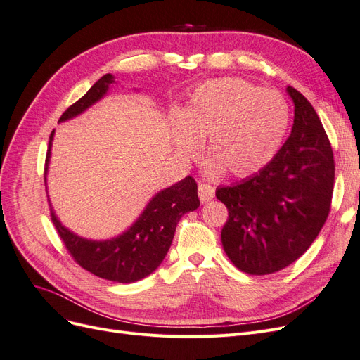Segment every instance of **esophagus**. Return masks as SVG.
Returning a JSON list of instances; mask_svg holds the SVG:
<instances>
[{"label":"esophagus","instance_id":"34e87169","mask_svg":"<svg viewBox=\"0 0 360 360\" xmlns=\"http://www.w3.org/2000/svg\"><path fill=\"white\" fill-rule=\"evenodd\" d=\"M198 197L201 202H209L214 198V188L207 183L198 184Z\"/></svg>","mask_w":360,"mask_h":360}]
</instances>
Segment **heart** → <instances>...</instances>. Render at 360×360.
<instances>
[{
    "instance_id": "heart-1",
    "label": "heart",
    "mask_w": 360,
    "mask_h": 360,
    "mask_svg": "<svg viewBox=\"0 0 360 360\" xmlns=\"http://www.w3.org/2000/svg\"><path fill=\"white\" fill-rule=\"evenodd\" d=\"M171 122L177 155L195 159L207 139V172L224 169L248 177L274 159L287 134L290 111L284 97L237 78L201 84Z\"/></svg>"
}]
</instances>
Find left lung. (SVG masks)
I'll return each instance as SVG.
<instances>
[{
	"instance_id": "8db88e82",
	"label": "left lung",
	"mask_w": 360,
	"mask_h": 360,
	"mask_svg": "<svg viewBox=\"0 0 360 360\" xmlns=\"http://www.w3.org/2000/svg\"><path fill=\"white\" fill-rule=\"evenodd\" d=\"M294 123L267 165L233 186L217 188L228 209L221 240L231 263L269 275L294 263L319 236L330 210L335 162L320 118L292 86Z\"/></svg>"
}]
</instances>
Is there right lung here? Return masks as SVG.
I'll return each instance as SVG.
<instances>
[{"mask_svg":"<svg viewBox=\"0 0 360 360\" xmlns=\"http://www.w3.org/2000/svg\"><path fill=\"white\" fill-rule=\"evenodd\" d=\"M111 84H117L114 75L106 73L86 91L81 99L68 108L60 117V123L81 115L90 106L108 94ZM56 130L49 136V150L46 155L45 183L51 162V148ZM200 207L197 183L192 177H184L155 193L144 210L126 231L105 240H93L70 231L64 226L51 204L52 222L56 225L61 240L66 245L76 263L90 274L102 279L130 284L144 279L160 266L168 254L174 233L183 214L197 210Z\"/></svg>","mask_w":360,"mask_h":360,"instance_id":"right-lung-1","label":"right lung"}]
</instances>
